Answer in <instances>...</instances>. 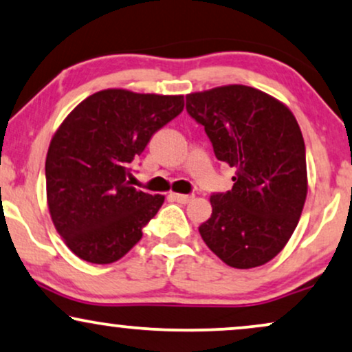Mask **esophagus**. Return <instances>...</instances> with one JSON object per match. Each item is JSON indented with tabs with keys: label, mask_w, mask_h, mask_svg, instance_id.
I'll use <instances>...</instances> for the list:
<instances>
[{
	"label": "esophagus",
	"mask_w": 352,
	"mask_h": 352,
	"mask_svg": "<svg viewBox=\"0 0 352 352\" xmlns=\"http://www.w3.org/2000/svg\"><path fill=\"white\" fill-rule=\"evenodd\" d=\"M170 198L173 201L177 203H182V204H186L191 201V195H182V193H170Z\"/></svg>",
	"instance_id": "esophagus-1"
}]
</instances>
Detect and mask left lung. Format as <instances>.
Masks as SVG:
<instances>
[{"instance_id":"8db88e82","label":"left lung","mask_w":352,"mask_h":352,"mask_svg":"<svg viewBox=\"0 0 352 352\" xmlns=\"http://www.w3.org/2000/svg\"><path fill=\"white\" fill-rule=\"evenodd\" d=\"M186 112L235 168L232 190L212 193V214L199 226L204 243L239 270L268 263L299 222L307 197L305 144L291 110L248 86L186 96Z\"/></svg>"}]
</instances>
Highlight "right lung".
<instances>
[{
  "label": "right lung",
  "mask_w": 352,
  "mask_h": 352,
  "mask_svg": "<svg viewBox=\"0 0 352 352\" xmlns=\"http://www.w3.org/2000/svg\"><path fill=\"white\" fill-rule=\"evenodd\" d=\"M182 110L184 96L107 89L61 123L47 154V198L53 224L74 255L109 265L140 242L164 197L131 186L133 162Z\"/></svg>",
  "instance_id": "right-lung-1"
}]
</instances>
